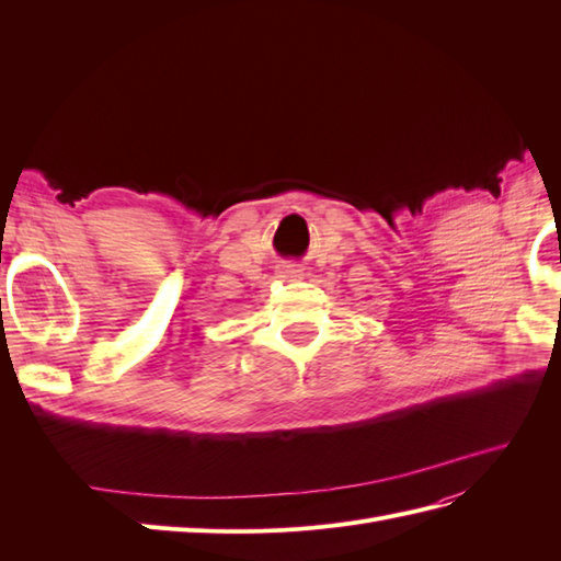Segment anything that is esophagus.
Returning a JSON list of instances; mask_svg holds the SVG:
<instances>
[{
	"mask_svg": "<svg viewBox=\"0 0 561 561\" xmlns=\"http://www.w3.org/2000/svg\"><path fill=\"white\" fill-rule=\"evenodd\" d=\"M283 274H285L287 278H295V276H299V271H297V268H285Z\"/></svg>",
	"mask_w": 561,
	"mask_h": 561,
	"instance_id": "34e87169",
	"label": "esophagus"
}]
</instances>
